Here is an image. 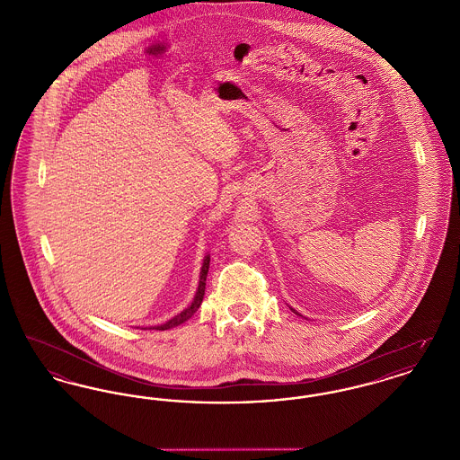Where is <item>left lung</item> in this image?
<instances>
[{
  "instance_id": "left-lung-1",
  "label": "left lung",
  "mask_w": 460,
  "mask_h": 460,
  "mask_svg": "<svg viewBox=\"0 0 460 460\" xmlns=\"http://www.w3.org/2000/svg\"><path fill=\"white\" fill-rule=\"evenodd\" d=\"M289 308H291V306H289ZM291 312H295V314H296V315H300V314H298V312H296V310H295V308H291Z\"/></svg>"
}]
</instances>
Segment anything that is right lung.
I'll use <instances>...</instances> for the list:
<instances>
[{
  "mask_svg": "<svg viewBox=\"0 0 460 460\" xmlns=\"http://www.w3.org/2000/svg\"><path fill=\"white\" fill-rule=\"evenodd\" d=\"M208 265H210V255H205V259H203V263H201V270H199V281H198V289L197 293H195V298H193V302L190 304V305L186 306L182 312H179L177 315H174L172 319H169L167 323H164V324H160V326H150V328L145 329H156V331H165V329H172L175 326H179V324H182V323H186L195 312H197L199 305H201V302H203V295H205V281H207V272H208Z\"/></svg>",
  "mask_w": 460,
  "mask_h": 460,
  "instance_id": "right-lung-1",
  "label": "right lung"
}]
</instances>
